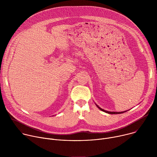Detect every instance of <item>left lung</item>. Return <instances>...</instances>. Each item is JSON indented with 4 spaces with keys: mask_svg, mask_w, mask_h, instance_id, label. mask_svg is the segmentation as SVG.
Wrapping results in <instances>:
<instances>
[{
    "mask_svg": "<svg viewBox=\"0 0 157 157\" xmlns=\"http://www.w3.org/2000/svg\"><path fill=\"white\" fill-rule=\"evenodd\" d=\"M95 104L96 105V106H97L101 110L104 112V113H105L109 114H122V113H124V112H125V111H123V112H110V111H107V110H105L102 109V108H101L100 107H99L96 103H95Z\"/></svg>",
    "mask_w": 157,
    "mask_h": 157,
    "instance_id": "1",
    "label": "left lung"
}]
</instances>
